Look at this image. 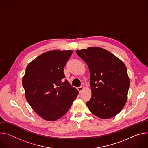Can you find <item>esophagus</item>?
Wrapping results in <instances>:
<instances>
[{
  "label": "esophagus",
  "instance_id": "34e87169",
  "mask_svg": "<svg viewBox=\"0 0 148 148\" xmlns=\"http://www.w3.org/2000/svg\"><path fill=\"white\" fill-rule=\"evenodd\" d=\"M84 86H80V87H79V88H77V90H79V93H81L82 91V90H84Z\"/></svg>",
  "mask_w": 148,
  "mask_h": 148
}]
</instances>
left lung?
Masks as SVG:
<instances>
[{"instance_id": "left-lung-1", "label": "left lung", "mask_w": 148, "mask_h": 148, "mask_svg": "<svg viewBox=\"0 0 148 148\" xmlns=\"http://www.w3.org/2000/svg\"><path fill=\"white\" fill-rule=\"evenodd\" d=\"M76 53L88 64L92 90L88 108L102 119L115 116L124 107L130 80L123 62L99 47L77 50Z\"/></svg>"}]
</instances>
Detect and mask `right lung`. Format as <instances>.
<instances>
[{"label":"right lung","mask_w":148,"mask_h":148,"mask_svg":"<svg viewBox=\"0 0 148 148\" xmlns=\"http://www.w3.org/2000/svg\"><path fill=\"white\" fill-rule=\"evenodd\" d=\"M72 51L53 50L27 66L22 78L26 99L39 116L55 121L66 113L79 93L65 77L63 69Z\"/></svg>","instance_id":"right-lung-1"}]
</instances>
